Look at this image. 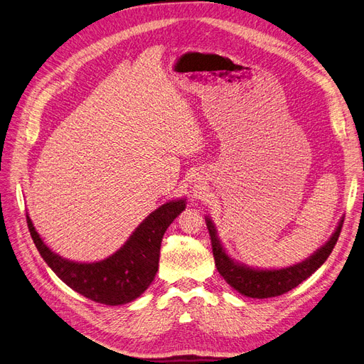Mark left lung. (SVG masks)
<instances>
[{
  "label": "left lung",
  "mask_w": 364,
  "mask_h": 364,
  "mask_svg": "<svg viewBox=\"0 0 364 364\" xmlns=\"http://www.w3.org/2000/svg\"><path fill=\"white\" fill-rule=\"evenodd\" d=\"M205 223L211 238L214 262H216L218 272L226 280V284L231 285L240 294L246 295V297L270 299L299 287L301 282L311 277L327 261L331 250L338 243L343 226V218L330 240L321 249H318L312 257L295 265L279 268V270H259V268H252L234 261L222 247L216 228H214L210 218H205Z\"/></svg>",
  "instance_id": "1"
}]
</instances>
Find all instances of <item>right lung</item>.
<instances>
[{"mask_svg":"<svg viewBox=\"0 0 364 364\" xmlns=\"http://www.w3.org/2000/svg\"><path fill=\"white\" fill-rule=\"evenodd\" d=\"M184 208L186 199L160 205L109 258L90 264L53 253L40 238L28 214L26 223L38 253L67 287L96 303L119 306L136 300L151 285L159 268L161 238Z\"/></svg>","mask_w":364,"mask_h":364,"instance_id":"obj_1","label":"right lung"}]
</instances>
